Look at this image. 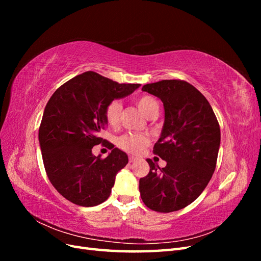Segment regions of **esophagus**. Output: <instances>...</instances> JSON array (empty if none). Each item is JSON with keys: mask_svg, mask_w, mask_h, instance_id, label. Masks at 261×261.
Here are the masks:
<instances>
[{"mask_svg": "<svg viewBox=\"0 0 261 261\" xmlns=\"http://www.w3.org/2000/svg\"><path fill=\"white\" fill-rule=\"evenodd\" d=\"M128 160H129V162H135V161L137 160V158H135V156H133V155H129V158H128Z\"/></svg>", "mask_w": 261, "mask_h": 261, "instance_id": "esophagus-1", "label": "esophagus"}]
</instances>
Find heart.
<instances>
[{
  "mask_svg": "<svg viewBox=\"0 0 261 261\" xmlns=\"http://www.w3.org/2000/svg\"><path fill=\"white\" fill-rule=\"evenodd\" d=\"M136 103L139 110L145 116L148 118L153 115H158L159 112V105L158 101L151 96H141L137 99ZM122 112V105L120 101L114 100L110 102L106 108V121L110 126H116L120 122ZM149 145V138L143 134H135V133H126L124 135L117 138V146L120 147L123 151L128 152L132 154H138Z\"/></svg>",
  "mask_w": 261,
  "mask_h": 261,
  "instance_id": "b5f03b06",
  "label": "heart"
}]
</instances>
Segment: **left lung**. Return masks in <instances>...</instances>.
Returning a JSON list of instances; mask_svg holds the SVG:
<instances>
[{
	"label": "left lung",
	"mask_w": 261,
	"mask_h": 261,
	"mask_svg": "<svg viewBox=\"0 0 261 261\" xmlns=\"http://www.w3.org/2000/svg\"><path fill=\"white\" fill-rule=\"evenodd\" d=\"M143 90L163 102L164 124L153 153L167 165L160 169L147 159L150 171L139 179L141 199L156 212L177 211L198 198L212 177L220 126L208 100L185 81L147 84Z\"/></svg>",
	"instance_id": "1"
}]
</instances>
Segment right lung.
<instances>
[{
    "instance_id": "add662e5",
    "label": "right lung",
    "mask_w": 261,
    "mask_h": 261,
    "mask_svg": "<svg viewBox=\"0 0 261 261\" xmlns=\"http://www.w3.org/2000/svg\"><path fill=\"white\" fill-rule=\"evenodd\" d=\"M139 86L86 72L63 84L46 103L39 127L44 169L54 188L70 202L93 207L109 198L128 156L109 141L111 152L106 159L93 155L92 148L106 141L99 134L106 128L108 105Z\"/></svg>"
}]
</instances>
